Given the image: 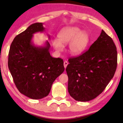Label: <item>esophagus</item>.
Here are the masks:
<instances>
[{
  "label": "esophagus",
  "instance_id": "obj_1",
  "mask_svg": "<svg viewBox=\"0 0 123 123\" xmlns=\"http://www.w3.org/2000/svg\"><path fill=\"white\" fill-rule=\"evenodd\" d=\"M63 64H64V68H66L67 66V65L68 64V62L67 61H65L64 62Z\"/></svg>",
  "mask_w": 123,
  "mask_h": 123
}]
</instances>
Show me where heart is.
<instances>
[{
  "mask_svg": "<svg viewBox=\"0 0 123 123\" xmlns=\"http://www.w3.org/2000/svg\"><path fill=\"white\" fill-rule=\"evenodd\" d=\"M89 42V35L86 31L81 30L78 26H67L60 31L57 39L54 38L52 41V45L57 52H61L63 50V45L68 43V53L76 56L84 53Z\"/></svg>",
  "mask_w": 123,
  "mask_h": 123,
  "instance_id": "b5f03b06",
  "label": "heart"
}]
</instances>
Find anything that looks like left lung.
Wrapping results in <instances>:
<instances>
[{"instance_id": "1", "label": "left lung", "mask_w": 123, "mask_h": 123, "mask_svg": "<svg viewBox=\"0 0 123 123\" xmlns=\"http://www.w3.org/2000/svg\"><path fill=\"white\" fill-rule=\"evenodd\" d=\"M66 68L68 90L76 101H88L101 94L113 78L117 51L112 39L102 30L88 50L70 58Z\"/></svg>"}]
</instances>
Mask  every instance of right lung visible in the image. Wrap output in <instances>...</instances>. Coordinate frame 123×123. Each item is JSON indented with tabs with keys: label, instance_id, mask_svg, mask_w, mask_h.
Masks as SVG:
<instances>
[{
	"label": "right lung",
	"instance_id": "right-lung-1",
	"mask_svg": "<svg viewBox=\"0 0 123 123\" xmlns=\"http://www.w3.org/2000/svg\"><path fill=\"white\" fill-rule=\"evenodd\" d=\"M43 25L32 24L16 36L9 53L8 66L17 88L32 99L47 96L54 81L64 70L63 60L50 54L48 41L44 46H36L33 43L34 34L45 31Z\"/></svg>",
	"mask_w": 123,
	"mask_h": 123
}]
</instances>
